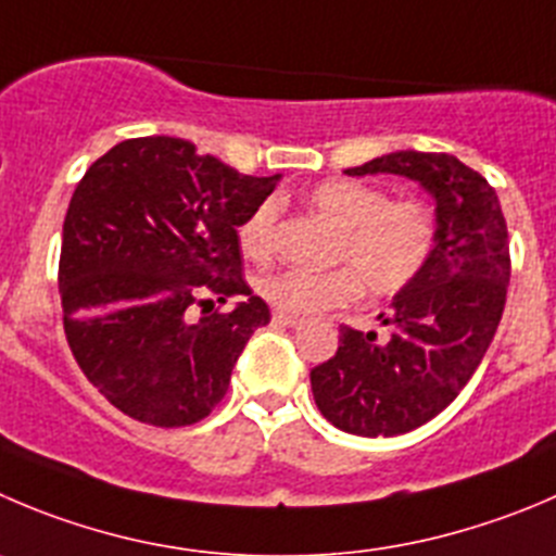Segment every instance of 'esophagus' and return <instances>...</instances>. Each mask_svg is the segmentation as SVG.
<instances>
[{
	"mask_svg": "<svg viewBox=\"0 0 556 556\" xmlns=\"http://www.w3.org/2000/svg\"><path fill=\"white\" fill-rule=\"evenodd\" d=\"M273 321H278V325H283V327H298V325H303V316H298V314H283V311H278V314H273Z\"/></svg>",
	"mask_w": 556,
	"mask_h": 556,
	"instance_id": "obj_1",
	"label": "esophagus"
}]
</instances>
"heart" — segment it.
Masks as SVG:
<instances>
[{
    "label": "heart",
    "instance_id": "obj_1",
    "mask_svg": "<svg viewBox=\"0 0 556 556\" xmlns=\"http://www.w3.org/2000/svg\"><path fill=\"white\" fill-rule=\"evenodd\" d=\"M308 204L336 226L330 269H278L258 289L283 314H319L352 303L366 289L374 298L404 292L431 262L437 215L422 199H390L379 185L361 179H327L308 193ZM278 204H256L237 226V242L251 262L275 253Z\"/></svg>",
    "mask_w": 556,
    "mask_h": 556
}]
</instances>
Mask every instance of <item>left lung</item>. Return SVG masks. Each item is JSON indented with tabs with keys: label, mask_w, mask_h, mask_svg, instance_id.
<instances>
[{
	"label": "left lung",
	"mask_w": 556,
	"mask_h": 556,
	"mask_svg": "<svg viewBox=\"0 0 556 556\" xmlns=\"http://www.w3.org/2000/svg\"><path fill=\"white\" fill-rule=\"evenodd\" d=\"M346 174H401L437 202L431 262L379 314L390 338L343 325L338 352L311 371L316 406L332 426L399 437L440 415L478 371L505 311L507 226L483 174L447 152H390Z\"/></svg>",
	"instance_id": "1"
}]
</instances>
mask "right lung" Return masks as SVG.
Listing matches in <instances>:
<instances>
[{
	"mask_svg": "<svg viewBox=\"0 0 556 556\" xmlns=\"http://www.w3.org/2000/svg\"><path fill=\"white\" fill-rule=\"evenodd\" d=\"M275 182L172 136L128 139L87 168L62 226L60 294L73 357L109 404L157 428L193 426L220 404L269 321L242 278L237 226Z\"/></svg>",
	"mask_w": 556,
	"mask_h": 556,
	"instance_id": "right-lung-1",
	"label": "right lung"
}]
</instances>
